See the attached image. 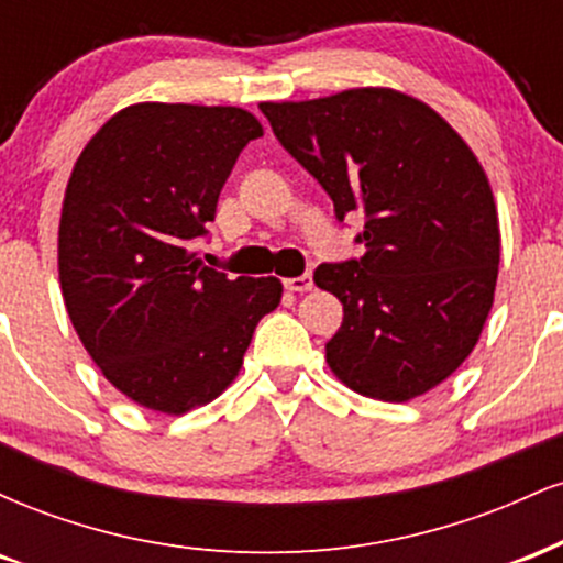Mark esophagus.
Here are the masks:
<instances>
[{
	"label": "esophagus",
	"mask_w": 563,
	"mask_h": 563,
	"mask_svg": "<svg viewBox=\"0 0 563 563\" xmlns=\"http://www.w3.org/2000/svg\"><path fill=\"white\" fill-rule=\"evenodd\" d=\"M312 286H314V283H312V275H309V273H303L299 277H288V280H286V288L294 290V294H303V290H309Z\"/></svg>",
	"instance_id": "34e87169"
}]
</instances>
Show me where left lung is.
<instances>
[{
    "mask_svg": "<svg viewBox=\"0 0 563 563\" xmlns=\"http://www.w3.org/2000/svg\"><path fill=\"white\" fill-rule=\"evenodd\" d=\"M275 137L333 200L363 214L357 260L314 283L344 303L325 344L349 389L407 402L461 367L493 309L500 230L487 174L437 111L394 89L262 102Z\"/></svg>",
    "mask_w": 563,
    "mask_h": 563,
    "instance_id": "1",
    "label": "left lung"
}]
</instances>
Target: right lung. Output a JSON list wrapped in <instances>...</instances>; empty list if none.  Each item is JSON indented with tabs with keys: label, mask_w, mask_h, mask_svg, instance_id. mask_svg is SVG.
<instances>
[{
	"label": "right lung",
	"mask_w": 563,
	"mask_h": 563,
	"mask_svg": "<svg viewBox=\"0 0 563 563\" xmlns=\"http://www.w3.org/2000/svg\"><path fill=\"white\" fill-rule=\"evenodd\" d=\"M256 137L243 108L140 102L106 121L70 172L57 232L68 318L102 376L142 407L179 416L219 397L280 303L277 277L230 280L196 251Z\"/></svg>",
	"instance_id": "add662e5"
}]
</instances>
